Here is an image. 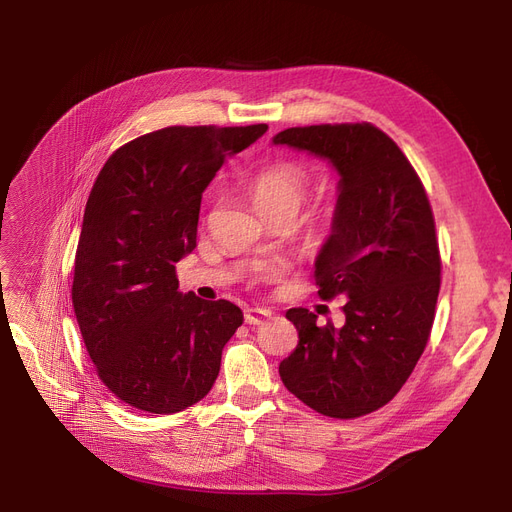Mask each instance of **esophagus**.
Instances as JSON below:
<instances>
[{
    "instance_id": "obj_1",
    "label": "esophagus",
    "mask_w": 512,
    "mask_h": 512,
    "mask_svg": "<svg viewBox=\"0 0 512 512\" xmlns=\"http://www.w3.org/2000/svg\"><path fill=\"white\" fill-rule=\"evenodd\" d=\"M271 318V309L267 307H247L245 309V322L247 324H262Z\"/></svg>"
}]
</instances>
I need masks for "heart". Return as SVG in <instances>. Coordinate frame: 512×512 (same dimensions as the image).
Here are the masks:
<instances>
[{"label":"heart","mask_w":512,"mask_h":512,"mask_svg":"<svg viewBox=\"0 0 512 512\" xmlns=\"http://www.w3.org/2000/svg\"><path fill=\"white\" fill-rule=\"evenodd\" d=\"M309 177L299 164H273L252 179L250 198L262 218L288 215L294 218L307 196Z\"/></svg>","instance_id":"obj_1"}]
</instances>
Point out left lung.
Listing matches in <instances>:
<instances>
[{
	"instance_id": "1",
	"label": "left lung",
	"mask_w": 512,
	"mask_h": 512,
	"mask_svg": "<svg viewBox=\"0 0 512 512\" xmlns=\"http://www.w3.org/2000/svg\"><path fill=\"white\" fill-rule=\"evenodd\" d=\"M273 145L327 160L339 177L314 267L320 297L346 299L342 327L288 309L299 344L280 363L282 382L324 416L369 414L406 384L436 316L440 254L427 194L401 149L371 123L288 128Z\"/></svg>"
}]
</instances>
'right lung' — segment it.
Instances as JSON below:
<instances>
[{"label": "right lung", "instance_id": "right-lung-1", "mask_svg": "<svg viewBox=\"0 0 512 512\" xmlns=\"http://www.w3.org/2000/svg\"><path fill=\"white\" fill-rule=\"evenodd\" d=\"M267 132L173 126L134 138L91 188L72 305L100 380L123 404L175 414L203 399L241 327L230 301L179 292L175 265L196 247L200 198L226 158Z\"/></svg>", "mask_w": 512, "mask_h": 512}]
</instances>
